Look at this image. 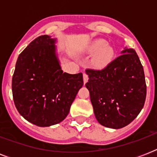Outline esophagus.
I'll return each instance as SVG.
<instances>
[{"label":"esophagus","instance_id":"obj_1","mask_svg":"<svg viewBox=\"0 0 157 157\" xmlns=\"http://www.w3.org/2000/svg\"><path fill=\"white\" fill-rule=\"evenodd\" d=\"M88 80H89L88 76H87V75H86V73H84V75H83V81H84V84H86V82H87V81H88Z\"/></svg>","mask_w":157,"mask_h":157}]
</instances>
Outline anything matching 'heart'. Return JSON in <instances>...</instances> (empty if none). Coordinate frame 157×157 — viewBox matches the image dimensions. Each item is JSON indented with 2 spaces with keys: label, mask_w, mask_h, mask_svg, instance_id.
<instances>
[{
  "label": "heart",
  "mask_w": 157,
  "mask_h": 157,
  "mask_svg": "<svg viewBox=\"0 0 157 157\" xmlns=\"http://www.w3.org/2000/svg\"><path fill=\"white\" fill-rule=\"evenodd\" d=\"M90 54H95L92 59V64L96 68H104L114 58V49L107 45L103 39H96L88 47Z\"/></svg>",
  "instance_id": "b5f03b06"
}]
</instances>
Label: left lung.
I'll use <instances>...</instances> for the list:
<instances>
[{
    "instance_id": "left-lung-1",
    "label": "left lung",
    "mask_w": 157,
    "mask_h": 157,
    "mask_svg": "<svg viewBox=\"0 0 157 157\" xmlns=\"http://www.w3.org/2000/svg\"><path fill=\"white\" fill-rule=\"evenodd\" d=\"M86 73V87L99 124L121 129L136 118L145 103L147 86L144 67L134 49L125 46L107 67L88 69Z\"/></svg>"
}]
</instances>
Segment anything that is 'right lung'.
I'll return each mask as SVG.
<instances>
[{
    "instance_id": "1",
    "label": "right lung",
    "mask_w": 157,
    "mask_h": 157,
    "mask_svg": "<svg viewBox=\"0 0 157 157\" xmlns=\"http://www.w3.org/2000/svg\"><path fill=\"white\" fill-rule=\"evenodd\" d=\"M57 41L48 35L33 40L19 54L12 78L13 98L18 112L40 127L63 121L84 84L82 73L63 71Z\"/></svg>"
}]
</instances>
